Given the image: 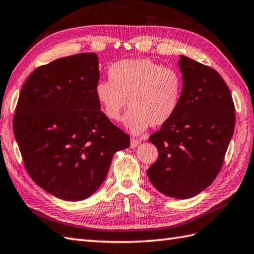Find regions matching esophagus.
<instances>
[{"label": "esophagus", "mask_w": 254, "mask_h": 254, "mask_svg": "<svg viewBox=\"0 0 254 254\" xmlns=\"http://www.w3.org/2000/svg\"><path fill=\"white\" fill-rule=\"evenodd\" d=\"M139 144H141V141H139V139L131 138V143H130V146H131V148H135V147H137Z\"/></svg>", "instance_id": "obj_1"}]
</instances>
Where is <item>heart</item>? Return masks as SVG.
<instances>
[{
    "label": "heart",
    "instance_id": "1",
    "mask_svg": "<svg viewBox=\"0 0 254 254\" xmlns=\"http://www.w3.org/2000/svg\"><path fill=\"white\" fill-rule=\"evenodd\" d=\"M108 75L109 79L99 80L94 88L100 110L108 120L117 122L127 100L130 109L123 124L133 134H141L150 126H165L181 105V74L150 59L118 61L108 69Z\"/></svg>",
    "mask_w": 254,
    "mask_h": 254
}]
</instances>
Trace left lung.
I'll list each match as a JSON object with an SVG mask.
<instances>
[{
    "instance_id": "left-lung-1",
    "label": "left lung",
    "mask_w": 254,
    "mask_h": 254,
    "mask_svg": "<svg viewBox=\"0 0 254 254\" xmlns=\"http://www.w3.org/2000/svg\"><path fill=\"white\" fill-rule=\"evenodd\" d=\"M181 105L149 137L158 158L149 167L152 185L167 196L185 199L205 190L222 169L235 130L228 86L214 68L180 56Z\"/></svg>"
}]
</instances>
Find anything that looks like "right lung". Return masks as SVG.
I'll use <instances>...</instances> for the list:
<instances>
[{"label": "right lung", "instance_id": "add662e5", "mask_svg": "<svg viewBox=\"0 0 254 254\" xmlns=\"http://www.w3.org/2000/svg\"><path fill=\"white\" fill-rule=\"evenodd\" d=\"M98 57L80 53L37 67L20 90L13 130L24 166L38 186L82 201L105 181L113 155L130 137L102 115L94 88Z\"/></svg>", "mask_w": 254, "mask_h": 254}]
</instances>
